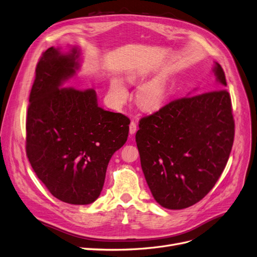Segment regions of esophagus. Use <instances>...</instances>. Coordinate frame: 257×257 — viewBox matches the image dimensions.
I'll use <instances>...</instances> for the list:
<instances>
[{
    "label": "esophagus",
    "instance_id": "1",
    "mask_svg": "<svg viewBox=\"0 0 257 257\" xmlns=\"http://www.w3.org/2000/svg\"><path fill=\"white\" fill-rule=\"evenodd\" d=\"M137 130H138L137 123H136L135 121H131V122H130V126H129V133H130V135H131V136L135 135V134L137 133Z\"/></svg>",
    "mask_w": 257,
    "mask_h": 257
}]
</instances>
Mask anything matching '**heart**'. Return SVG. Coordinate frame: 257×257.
I'll list each match as a JSON object with an SVG mask.
<instances>
[{"mask_svg": "<svg viewBox=\"0 0 257 257\" xmlns=\"http://www.w3.org/2000/svg\"><path fill=\"white\" fill-rule=\"evenodd\" d=\"M112 92L117 103L122 104L128 97V90L119 79H113ZM166 94V86L164 80L155 79L153 82L143 85L138 91L137 99L139 104L143 108L153 109L158 107L164 101Z\"/></svg>", "mask_w": 257, "mask_h": 257, "instance_id": "b5f03b06", "label": "heart"}]
</instances>
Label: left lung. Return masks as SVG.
<instances>
[{
	"instance_id": "obj_1",
	"label": "left lung",
	"mask_w": 257,
	"mask_h": 257,
	"mask_svg": "<svg viewBox=\"0 0 257 257\" xmlns=\"http://www.w3.org/2000/svg\"><path fill=\"white\" fill-rule=\"evenodd\" d=\"M214 73L219 89L172 100L139 121L136 142L144 177L166 209L200 201L228 161L234 137L231 99L218 63Z\"/></svg>"
}]
</instances>
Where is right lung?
Masks as SVG:
<instances>
[{
  "label": "right lung",
  "mask_w": 257,
  "mask_h": 257,
  "mask_svg": "<svg viewBox=\"0 0 257 257\" xmlns=\"http://www.w3.org/2000/svg\"><path fill=\"white\" fill-rule=\"evenodd\" d=\"M79 51L50 47L36 64L26 121V152L50 194L71 204L99 197L113 154L126 143L130 119L98 105L96 91L61 87L75 74Z\"/></svg>",
  "instance_id": "add662e5"
}]
</instances>
